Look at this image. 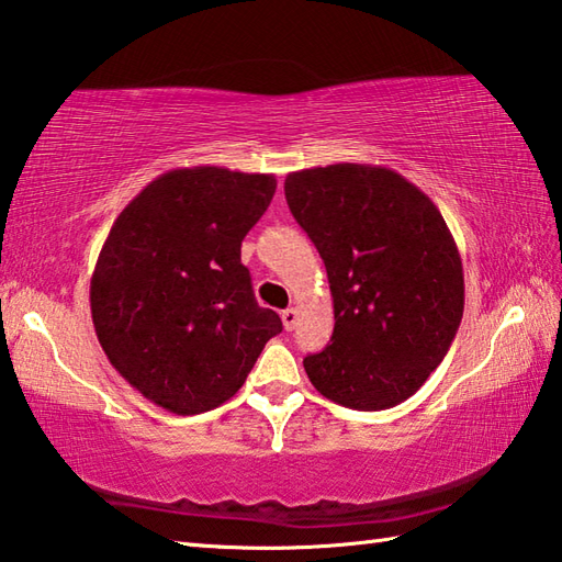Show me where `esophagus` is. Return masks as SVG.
Wrapping results in <instances>:
<instances>
[{
	"label": "esophagus",
	"mask_w": 562,
	"mask_h": 562,
	"mask_svg": "<svg viewBox=\"0 0 562 562\" xmlns=\"http://www.w3.org/2000/svg\"><path fill=\"white\" fill-rule=\"evenodd\" d=\"M281 319H283V327H285V331H293V329H295V324H297V310H295V307L283 310V313H281Z\"/></svg>",
	"instance_id": "1"
}]
</instances>
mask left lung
<instances>
[{"instance_id":"obj_1","label":"left lung","mask_w":562,"mask_h":562,"mask_svg":"<svg viewBox=\"0 0 562 562\" xmlns=\"http://www.w3.org/2000/svg\"><path fill=\"white\" fill-rule=\"evenodd\" d=\"M285 202L327 267L334 334L303 360L315 390L356 411L414 396L464 315V267L450 228L396 170L334 164L295 170Z\"/></svg>"}]
</instances>
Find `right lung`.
Returning a JSON list of instances; mask_svg holds the SVG:
<instances>
[{
    "mask_svg": "<svg viewBox=\"0 0 562 562\" xmlns=\"http://www.w3.org/2000/svg\"><path fill=\"white\" fill-rule=\"evenodd\" d=\"M273 192L271 172L172 168L112 223L91 277L95 336L112 368L170 414L226 404L283 329L240 265Z\"/></svg>",
    "mask_w": 562,
    "mask_h": 562,
    "instance_id": "obj_1",
    "label": "right lung"
}]
</instances>
